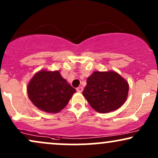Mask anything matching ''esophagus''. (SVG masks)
I'll return each instance as SVG.
<instances>
[{
  "label": "esophagus",
  "instance_id": "obj_1",
  "mask_svg": "<svg viewBox=\"0 0 158 158\" xmlns=\"http://www.w3.org/2000/svg\"><path fill=\"white\" fill-rule=\"evenodd\" d=\"M77 90L78 92H79V93H80V92H81L83 90V88L82 87H78V88H77Z\"/></svg>",
  "mask_w": 158,
  "mask_h": 158
}]
</instances>
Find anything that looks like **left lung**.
Segmentation results:
<instances>
[{
  "label": "left lung",
  "mask_w": 158,
  "mask_h": 158,
  "mask_svg": "<svg viewBox=\"0 0 158 158\" xmlns=\"http://www.w3.org/2000/svg\"><path fill=\"white\" fill-rule=\"evenodd\" d=\"M128 92V82L117 73L97 71L87 79L83 95L94 110L108 113L123 105Z\"/></svg>",
  "instance_id": "obj_1"
}]
</instances>
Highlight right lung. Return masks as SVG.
I'll list each match as a JSON object with an SVG mask.
<instances>
[{"label":"right lung","mask_w":158,"mask_h":158,"mask_svg":"<svg viewBox=\"0 0 158 158\" xmlns=\"http://www.w3.org/2000/svg\"><path fill=\"white\" fill-rule=\"evenodd\" d=\"M76 91L59 71L41 70L27 85L28 97L34 106L48 113L62 110Z\"/></svg>","instance_id":"1"}]
</instances>
